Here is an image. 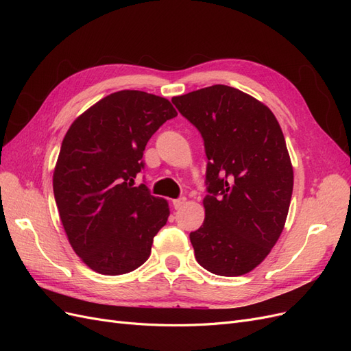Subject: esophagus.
I'll return each mask as SVG.
<instances>
[{"label": "esophagus", "mask_w": 351, "mask_h": 351, "mask_svg": "<svg viewBox=\"0 0 351 351\" xmlns=\"http://www.w3.org/2000/svg\"><path fill=\"white\" fill-rule=\"evenodd\" d=\"M184 204H186V197H177V199H174V200H173V205H174V208H176V209L182 208Z\"/></svg>", "instance_id": "esophagus-1"}]
</instances>
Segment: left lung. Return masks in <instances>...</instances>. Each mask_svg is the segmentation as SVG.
<instances>
[{
	"label": "left lung",
	"mask_w": 351,
	"mask_h": 351,
	"mask_svg": "<svg viewBox=\"0 0 351 351\" xmlns=\"http://www.w3.org/2000/svg\"><path fill=\"white\" fill-rule=\"evenodd\" d=\"M199 130L208 158L205 221L190 232L200 267L247 274L280 239L293 193V167L272 111L239 89L214 84L171 99Z\"/></svg>",
	"instance_id": "obj_1"
}]
</instances>
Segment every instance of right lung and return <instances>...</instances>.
Wrapping results in <instances>:
<instances>
[{
    "label": "right lung",
    "mask_w": 351,
    "mask_h": 351,
    "mask_svg": "<svg viewBox=\"0 0 351 351\" xmlns=\"http://www.w3.org/2000/svg\"><path fill=\"white\" fill-rule=\"evenodd\" d=\"M176 115L165 98L120 90L70 125L52 184L71 247L95 272L127 274L149 258L169 209L134 178L145 168L146 143Z\"/></svg>",
    "instance_id": "1"
}]
</instances>
